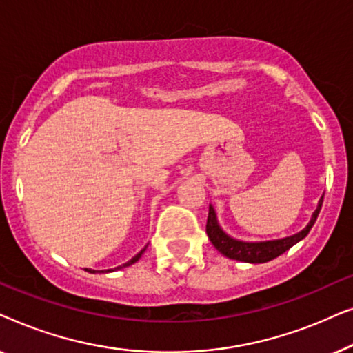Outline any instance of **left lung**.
Listing matches in <instances>:
<instances>
[{
    "label": "left lung",
    "mask_w": 353,
    "mask_h": 353,
    "mask_svg": "<svg viewBox=\"0 0 353 353\" xmlns=\"http://www.w3.org/2000/svg\"><path fill=\"white\" fill-rule=\"evenodd\" d=\"M323 205V196L320 202H318L316 210L313 212L308 225L299 233L288 236L283 239H273V241H260V243H245V241H239L231 238L220 228L219 220H216V214L214 207L209 205V216H207V236H209L210 243L215 245V249L220 254H223L225 257L231 260H239V262H248V263H265L270 260L279 257V255L286 252L292 248L294 244H297L299 241H302L305 236L310 233L312 226L315 225Z\"/></svg>",
    "instance_id": "1"
}]
</instances>
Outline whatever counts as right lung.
<instances>
[{
  "mask_svg": "<svg viewBox=\"0 0 353 353\" xmlns=\"http://www.w3.org/2000/svg\"><path fill=\"white\" fill-rule=\"evenodd\" d=\"M146 248H148V245H146ZM146 248H144V249H141V250H139V252H138L137 255H134V257H133L132 260H128V262H127V263L120 265V267H117V268H115V270H120V268L130 267V265H133L134 262H138V260H139V259H141V255L144 254V250H146ZM86 272H90V273H96V270H90V268H86ZM109 272H114V270H105V273H109ZM103 273H104V270H103Z\"/></svg>",
  "mask_w": 353,
  "mask_h": 353,
  "instance_id": "add662e5",
  "label": "right lung"
}]
</instances>
